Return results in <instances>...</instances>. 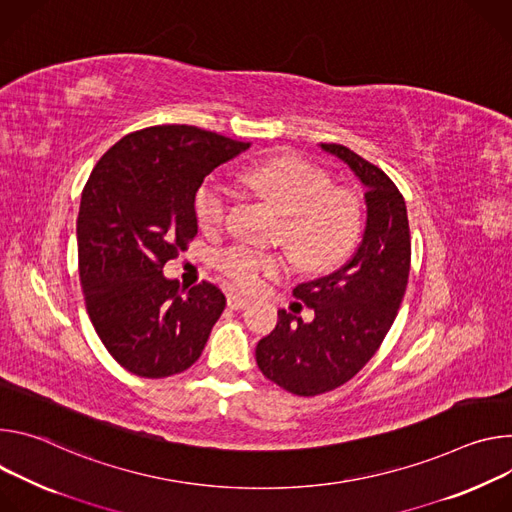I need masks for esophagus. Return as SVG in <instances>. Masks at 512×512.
Segmentation results:
<instances>
[{
	"mask_svg": "<svg viewBox=\"0 0 512 512\" xmlns=\"http://www.w3.org/2000/svg\"><path fill=\"white\" fill-rule=\"evenodd\" d=\"M250 301L246 297H242L240 293H227V307L230 309H244Z\"/></svg>",
	"mask_w": 512,
	"mask_h": 512,
	"instance_id": "34e87169",
	"label": "esophagus"
}]
</instances>
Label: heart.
I'll list each match as a JSON object with an SVG mask.
<instances>
[{
	"label": "heart",
	"instance_id": "heart-1",
	"mask_svg": "<svg viewBox=\"0 0 512 512\" xmlns=\"http://www.w3.org/2000/svg\"><path fill=\"white\" fill-rule=\"evenodd\" d=\"M240 183L282 213L280 238L295 260L309 270H327L342 262L362 234V203L344 187H331L327 173L297 154L254 162L240 170ZM232 193L217 177L195 195V215L203 230H219L230 213ZM223 276L242 289H256L266 276L285 272L282 254L234 244L219 254Z\"/></svg>",
	"mask_w": 512,
	"mask_h": 512
}]
</instances>
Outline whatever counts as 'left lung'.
Returning a JSON list of instances; mask_svg holds the SVG:
<instances>
[{
  "instance_id": "8db88e82",
  "label": "left lung",
  "mask_w": 512,
  "mask_h": 512,
  "mask_svg": "<svg viewBox=\"0 0 512 512\" xmlns=\"http://www.w3.org/2000/svg\"><path fill=\"white\" fill-rule=\"evenodd\" d=\"M321 148L344 160L366 193V227L352 260L303 282L293 295L315 319L278 311V323L256 346L262 374L299 396L329 392L352 380L376 354L403 303L411 270L407 205L384 170L342 144Z\"/></svg>"
}]
</instances>
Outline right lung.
Here are the masks:
<instances>
[{"mask_svg": "<svg viewBox=\"0 0 512 512\" xmlns=\"http://www.w3.org/2000/svg\"><path fill=\"white\" fill-rule=\"evenodd\" d=\"M246 148L197 126H152L95 164L77 217L81 289L105 350L128 372L166 378L199 360L225 297L207 280L185 289L162 268L197 236L203 179Z\"/></svg>", "mask_w": 512, "mask_h": 512, "instance_id": "1", "label": "right lung"}]
</instances>
